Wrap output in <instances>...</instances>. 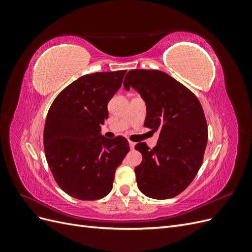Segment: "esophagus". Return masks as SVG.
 Wrapping results in <instances>:
<instances>
[{
    "label": "esophagus",
    "mask_w": 252,
    "mask_h": 252,
    "mask_svg": "<svg viewBox=\"0 0 252 252\" xmlns=\"http://www.w3.org/2000/svg\"><path fill=\"white\" fill-rule=\"evenodd\" d=\"M129 146H130V148H131V149H133V148H134V146H135V143H134V142H132V141H129Z\"/></svg>",
    "instance_id": "1"
}]
</instances>
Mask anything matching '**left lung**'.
<instances>
[{
  "instance_id": "left-lung-1",
  "label": "left lung",
  "mask_w": 252,
  "mask_h": 252,
  "mask_svg": "<svg viewBox=\"0 0 252 252\" xmlns=\"http://www.w3.org/2000/svg\"><path fill=\"white\" fill-rule=\"evenodd\" d=\"M146 104L145 127L158 131L157 146L138 143L143 156L134 168L141 192L151 199L177 196L193 181L208 141L207 122L197 97L183 84L159 70L133 69L124 80Z\"/></svg>"
}]
</instances>
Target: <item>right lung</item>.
<instances>
[{
    "instance_id": "add662e5",
    "label": "right lung",
    "mask_w": 252,
    "mask_h": 252,
    "mask_svg": "<svg viewBox=\"0 0 252 252\" xmlns=\"http://www.w3.org/2000/svg\"><path fill=\"white\" fill-rule=\"evenodd\" d=\"M126 70L83 75L51 104L44 127L45 156L60 188L75 199L94 201L112 189L114 173L129 151L123 136L106 139L101 125L107 104Z\"/></svg>"
}]
</instances>
